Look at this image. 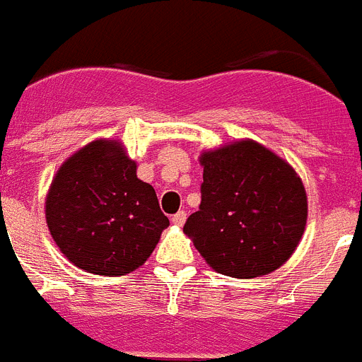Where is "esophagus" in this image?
<instances>
[{
    "mask_svg": "<svg viewBox=\"0 0 362 362\" xmlns=\"http://www.w3.org/2000/svg\"><path fill=\"white\" fill-rule=\"evenodd\" d=\"M185 221H187V212H185V210H179L177 214L172 216V223H174L175 226H183Z\"/></svg>",
    "mask_w": 362,
    "mask_h": 362,
    "instance_id": "1",
    "label": "esophagus"
}]
</instances>
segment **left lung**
Masks as SVG:
<instances>
[{
  "label": "left lung",
  "instance_id": "left-lung-1",
  "mask_svg": "<svg viewBox=\"0 0 362 362\" xmlns=\"http://www.w3.org/2000/svg\"><path fill=\"white\" fill-rule=\"evenodd\" d=\"M201 204L185 223L216 272L267 276L293 254L306 226V192L296 170L254 141L201 156Z\"/></svg>",
  "mask_w": 362,
  "mask_h": 362
}]
</instances>
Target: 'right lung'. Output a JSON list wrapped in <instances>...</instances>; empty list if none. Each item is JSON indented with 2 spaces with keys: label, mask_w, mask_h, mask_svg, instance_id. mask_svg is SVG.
<instances>
[{
  "label": "right lung",
  "mask_w": 362,
  "mask_h": 362,
  "mask_svg": "<svg viewBox=\"0 0 362 362\" xmlns=\"http://www.w3.org/2000/svg\"><path fill=\"white\" fill-rule=\"evenodd\" d=\"M47 225L76 267L114 277L141 267L170 221L119 143L101 139L57 170L47 196Z\"/></svg>",
  "instance_id": "right-lung-1"
}]
</instances>
